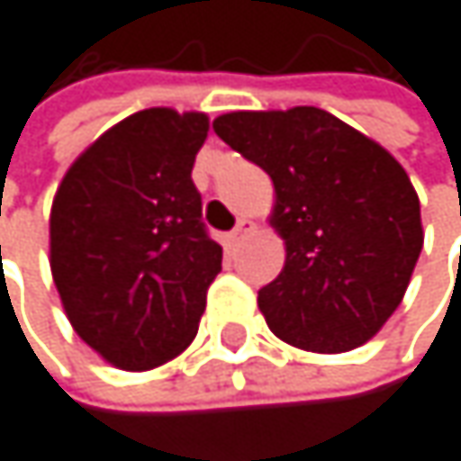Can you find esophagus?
Masks as SVG:
<instances>
[{
	"mask_svg": "<svg viewBox=\"0 0 461 461\" xmlns=\"http://www.w3.org/2000/svg\"><path fill=\"white\" fill-rule=\"evenodd\" d=\"M251 229H254V223H251V221H246V218H240V221H238V226L232 229V235H229V240H232V243H240V240L251 232Z\"/></svg>",
	"mask_w": 461,
	"mask_h": 461,
	"instance_id": "1",
	"label": "esophagus"
}]
</instances>
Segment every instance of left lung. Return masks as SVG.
<instances>
[{"mask_svg":"<svg viewBox=\"0 0 461 461\" xmlns=\"http://www.w3.org/2000/svg\"><path fill=\"white\" fill-rule=\"evenodd\" d=\"M212 129L276 185L270 223L286 240V265L259 289L267 327L319 354L367 343L402 303L424 246L400 161L319 107L226 113Z\"/></svg>","mask_w":461,"mask_h":461,"instance_id":"1","label":"left lung"}]
</instances>
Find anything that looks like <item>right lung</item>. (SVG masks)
Here are the masks:
<instances>
[{"mask_svg": "<svg viewBox=\"0 0 461 461\" xmlns=\"http://www.w3.org/2000/svg\"><path fill=\"white\" fill-rule=\"evenodd\" d=\"M204 113L140 110L67 169L50 207V273L75 332L121 370H150L196 338L221 246L191 180Z\"/></svg>", "mask_w": 461, "mask_h": 461, "instance_id": "add662e5", "label": "right lung"}]
</instances>
